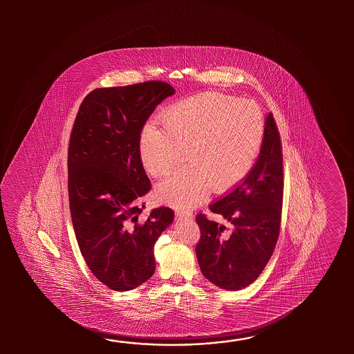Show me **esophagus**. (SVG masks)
<instances>
[{"label":"esophagus","mask_w":354,"mask_h":354,"mask_svg":"<svg viewBox=\"0 0 354 354\" xmlns=\"http://www.w3.org/2000/svg\"><path fill=\"white\" fill-rule=\"evenodd\" d=\"M176 215L180 218H192V211L189 210H176Z\"/></svg>","instance_id":"obj_1"}]
</instances>
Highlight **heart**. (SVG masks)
I'll return each instance as SVG.
<instances>
[{
  "mask_svg": "<svg viewBox=\"0 0 354 354\" xmlns=\"http://www.w3.org/2000/svg\"><path fill=\"white\" fill-rule=\"evenodd\" d=\"M264 136L263 116L249 100L205 93L169 106L162 122L142 130L139 154L153 176L180 166L186 151L189 166L157 187L159 198L176 207L201 203L210 185L224 191L241 183L256 162Z\"/></svg>",
  "mask_w": 354,
  "mask_h": 354,
  "instance_id": "obj_1",
  "label": "heart"
}]
</instances>
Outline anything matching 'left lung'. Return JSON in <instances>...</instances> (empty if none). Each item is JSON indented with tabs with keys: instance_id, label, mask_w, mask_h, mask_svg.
Listing matches in <instances>:
<instances>
[{
	"instance_id": "left-lung-1",
	"label": "left lung",
	"mask_w": 354,
	"mask_h": 354,
	"mask_svg": "<svg viewBox=\"0 0 354 354\" xmlns=\"http://www.w3.org/2000/svg\"><path fill=\"white\" fill-rule=\"evenodd\" d=\"M283 201V158L279 128L271 113L263 142L247 177L209 206L224 224L198 214L201 236L196 256L214 285L238 291L249 286L271 259L279 239Z\"/></svg>"
}]
</instances>
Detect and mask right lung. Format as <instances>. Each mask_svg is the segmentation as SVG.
Here are the masks:
<instances>
[{"label": "right lung", "instance_id": "right-lung-1", "mask_svg": "<svg viewBox=\"0 0 354 354\" xmlns=\"http://www.w3.org/2000/svg\"><path fill=\"white\" fill-rule=\"evenodd\" d=\"M174 88L163 81L96 88L83 98L68 145V196L75 238L95 277L129 291L156 271L154 244L169 207L140 220L151 183L139 154L144 125Z\"/></svg>", "mask_w": 354, "mask_h": 354}]
</instances>
